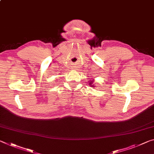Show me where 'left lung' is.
I'll return each instance as SVG.
<instances>
[{
	"mask_svg": "<svg viewBox=\"0 0 154 154\" xmlns=\"http://www.w3.org/2000/svg\"><path fill=\"white\" fill-rule=\"evenodd\" d=\"M92 80H90V81H89V83H90V86L91 87H94V86L95 85H94V84H93V82H94V79H91Z\"/></svg>",
	"mask_w": 154,
	"mask_h": 154,
	"instance_id": "1",
	"label": "left lung"
}]
</instances>
